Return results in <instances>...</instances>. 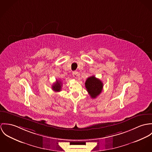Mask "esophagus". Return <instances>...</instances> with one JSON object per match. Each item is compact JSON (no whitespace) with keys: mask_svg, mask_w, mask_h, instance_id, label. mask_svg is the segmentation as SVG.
I'll use <instances>...</instances> for the list:
<instances>
[{"mask_svg":"<svg viewBox=\"0 0 152 152\" xmlns=\"http://www.w3.org/2000/svg\"><path fill=\"white\" fill-rule=\"evenodd\" d=\"M72 75H73V77H74L75 78H77V77L79 76V73H78L77 72H76V71L73 72V73H72Z\"/></svg>","mask_w":152,"mask_h":152,"instance_id":"1","label":"esophagus"}]
</instances>
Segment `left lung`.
<instances>
[{"mask_svg": "<svg viewBox=\"0 0 152 152\" xmlns=\"http://www.w3.org/2000/svg\"><path fill=\"white\" fill-rule=\"evenodd\" d=\"M85 87L92 99L96 98L101 93L103 83L94 76L88 77L85 82Z\"/></svg>", "mask_w": 152, "mask_h": 152, "instance_id": "obj_1", "label": "left lung"}]
</instances>
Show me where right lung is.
Segmentation results:
<instances>
[{"label": "right lung", "instance_id": "1", "mask_svg": "<svg viewBox=\"0 0 152 152\" xmlns=\"http://www.w3.org/2000/svg\"><path fill=\"white\" fill-rule=\"evenodd\" d=\"M52 88L55 92L60 91L61 90V88H62V82H61V81H60L59 80H56V82L52 85Z\"/></svg>", "mask_w": 152, "mask_h": 152}]
</instances>
